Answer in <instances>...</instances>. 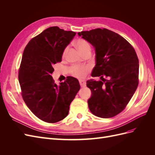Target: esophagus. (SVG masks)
Listing matches in <instances>:
<instances>
[{"label":"esophagus","mask_w":155,"mask_h":155,"mask_svg":"<svg viewBox=\"0 0 155 155\" xmlns=\"http://www.w3.org/2000/svg\"><path fill=\"white\" fill-rule=\"evenodd\" d=\"M79 84L81 87H86V81L85 80H79Z\"/></svg>","instance_id":"esophagus-1"}]
</instances>
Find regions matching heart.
<instances>
[{"instance_id":"heart-1","label":"heart","mask_w":155,"mask_h":155,"mask_svg":"<svg viewBox=\"0 0 155 155\" xmlns=\"http://www.w3.org/2000/svg\"><path fill=\"white\" fill-rule=\"evenodd\" d=\"M76 45L80 51V52L83 54L86 51L91 50V46L88 42L83 39H78L76 42ZM68 50V46L65 48L62 53L63 59L66 58ZM70 72L71 73L73 76H76L79 78H83L85 76L86 74L88 72L89 68L87 66H83V65L79 64H73L69 68Z\"/></svg>"}]
</instances>
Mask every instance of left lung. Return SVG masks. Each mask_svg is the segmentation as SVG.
I'll return each instance as SVG.
<instances>
[{"mask_svg":"<svg viewBox=\"0 0 155 155\" xmlns=\"http://www.w3.org/2000/svg\"><path fill=\"white\" fill-rule=\"evenodd\" d=\"M78 35L94 46L96 64L91 76L102 79L87 81L92 92L89 109L100 118H112L125 109L138 87L137 53L122 36L107 28L83 31Z\"/></svg>","mask_w":155,"mask_h":155,"instance_id":"left-lung-1","label":"left lung"}]
</instances>
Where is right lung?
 <instances>
[{
    "instance_id": "right-lung-1",
    "label": "right lung",
    "mask_w": 155,
    "mask_h": 155,
    "mask_svg": "<svg viewBox=\"0 0 155 155\" xmlns=\"http://www.w3.org/2000/svg\"><path fill=\"white\" fill-rule=\"evenodd\" d=\"M76 34L50 27L32 38L23 51L18 76L21 95L33 114L45 122L63 120L80 89L73 77H67L57 85L51 76L54 65L61 61L63 50Z\"/></svg>"
}]
</instances>
